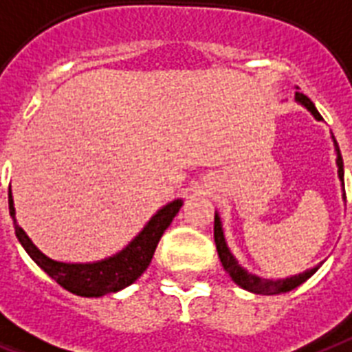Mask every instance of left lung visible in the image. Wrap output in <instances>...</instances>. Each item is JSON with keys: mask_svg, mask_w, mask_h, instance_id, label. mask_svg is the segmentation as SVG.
Listing matches in <instances>:
<instances>
[{"mask_svg": "<svg viewBox=\"0 0 352 352\" xmlns=\"http://www.w3.org/2000/svg\"><path fill=\"white\" fill-rule=\"evenodd\" d=\"M296 101L302 102L307 110L316 117V119H322V116L318 113V110L315 108L313 101H311L309 97L304 96L302 92H296ZM334 139V137H333ZM334 146H336V164H338V175L340 179L344 181V161H342V153H340L338 142L334 141ZM345 197V191H344ZM213 235H215V244H217V253H219V258H221L222 265H224L226 273L233 278L236 285H241L242 289L251 291V293H256V295H278V293H287V291L295 289L298 287L300 284H304L305 280L309 278L313 273H315L318 267H313V270L305 271V273H300L296 276H291V278L285 280H265L260 278V276L251 275L245 270H242L239 262L233 258V255L228 250V245H226L224 235H222V228H221V221H219V215H215V226H213Z\"/></svg>", "mask_w": 352, "mask_h": 352, "instance_id": "1", "label": "left lung"}]
</instances>
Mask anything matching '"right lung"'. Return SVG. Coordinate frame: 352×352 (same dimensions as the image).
<instances>
[{"mask_svg":"<svg viewBox=\"0 0 352 352\" xmlns=\"http://www.w3.org/2000/svg\"><path fill=\"white\" fill-rule=\"evenodd\" d=\"M181 201H173L164 206L148 222V226L139 233L135 241L131 242L126 250L117 253L116 256H110V258L96 262V264H63V262H56V260L43 255L41 251L30 242L27 233L19 228L16 217H14L12 193L8 191V211L14 219L16 236L25 248V251L32 256L34 262L50 278H54L61 285L63 289L79 296H102L133 284L150 265L157 244L164 235L168 226L171 224L173 217L177 215V211L181 210Z\"/></svg>","mask_w":352,"mask_h":352,"instance_id":"right-lung-1","label":"right lung"}]
</instances>
